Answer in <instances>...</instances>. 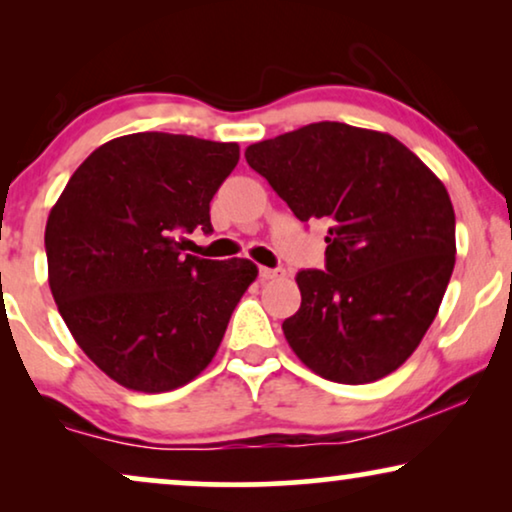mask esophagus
<instances>
[{
	"instance_id": "esophagus-1",
	"label": "esophagus",
	"mask_w": 512,
	"mask_h": 512,
	"mask_svg": "<svg viewBox=\"0 0 512 512\" xmlns=\"http://www.w3.org/2000/svg\"><path fill=\"white\" fill-rule=\"evenodd\" d=\"M258 277H261V282H270V279L279 277V270H272V268H261V270H258Z\"/></svg>"
}]
</instances>
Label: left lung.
I'll return each instance as SVG.
<instances>
[{"mask_svg":"<svg viewBox=\"0 0 512 512\" xmlns=\"http://www.w3.org/2000/svg\"><path fill=\"white\" fill-rule=\"evenodd\" d=\"M300 221L324 219L326 270H300L282 324L307 368L368 384L401 368L454 270V209L436 174L387 132L310 123L244 151Z\"/></svg>","mask_w":512,"mask_h":512,"instance_id":"left-lung-1","label":"left lung"}]
</instances>
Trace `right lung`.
<instances>
[{
  "instance_id": "right-lung-1",
  "label": "right lung",
  "mask_w": 512,
  "mask_h": 512,
  "mask_svg": "<svg viewBox=\"0 0 512 512\" xmlns=\"http://www.w3.org/2000/svg\"><path fill=\"white\" fill-rule=\"evenodd\" d=\"M240 146L170 132L102 144L46 223L48 284L90 361L125 389L160 394L195 380L254 282L247 258L184 254L181 233L212 230L209 202Z\"/></svg>"
}]
</instances>
